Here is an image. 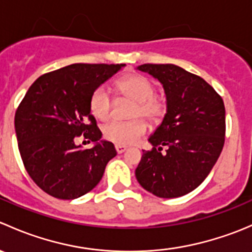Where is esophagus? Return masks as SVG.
<instances>
[{
    "label": "esophagus",
    "mask_w": 252,
    "mask_h": 252,
    "mask_svg": "<svg viewBox=\"0 0 252 252\" xmlns=\"http://www.w3.org/2000/svg\"><path fill=\"white\" fill-rule=\"evenodd\" d=\"M126 150V147L123 146V145H116V151L118 152V154H123Z\"/></svg>",
    "instance_id": "34e87169"
}]
</instances>
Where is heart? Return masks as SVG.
I'll return each instance as SVG.
<instances>
[{
  "label": "heart",
  "instance_id": "b5f03b06",
  "mask_svg": "<svg viewBox=\"0 0 252 252\" xmlns=\"http://www.w3.org/2000/svg\"><path fill=\"white\" fill-rule=\"evenodd\" d=\"M119 95L135 101L131 117L141 116L151 123H159L167 112V98L162 94L155 93L156 86L150 78L139 73H130L116 81ZM90 111L98 121H107L112 111L111 94L105 86H100L90 97ZM146 131L142 119L129 122H112L103 128V138L117 145H131L138 141Z\"/></svg>",
  "mask_w": 252,
  "mask_h": 252
}]
</instances>
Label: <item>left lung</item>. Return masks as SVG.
<instances>
[{"label":"left lung","instance_id":"left-lung-1","mask_svg":"<svg viewBox=\"0 0 252 252\" xmlns=\"http://www.w3.org/2000/svg\"><path fill=\"white\" fill-rule=\"evenodd\" d=\"M162 84L167 113L149 138L151 151H142L135 169L145 190L163 199L196 189L217 162L225 136L222 97L199 75L174 64H141ZM166 147V152L160 151Z\"/></svg>","mask_w":252,"mask_h":252}]
</instances>
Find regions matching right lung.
I'll return each mask as SVG.
<instances>
[{
  "mask_svg": "<svg viewBox=\"0 0 252 252\" xmlns=\"http://www.w3.org/2000/svg\"><path fill=\"white\" fill-rule=\"evenodd\" d=\"M126 64L75 63L46 73L32 83L14 117L20 156L35 184L53 197L73 200L100 183L106 164L117 155L101 140L90 113L94 91ZM95 142L83 150L78 136Z\"/></svg>",
  "mask_w": 252,
  "mask_h": 252,
  "instance_id": "add662e5",
  "label": "right lung"
}]
</instances>
